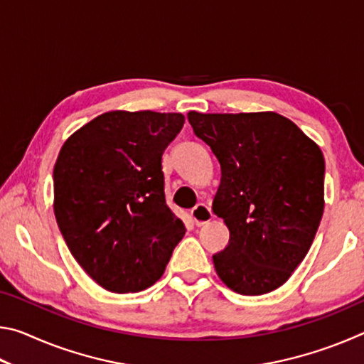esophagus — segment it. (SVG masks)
Returning <instances> with one entry per match:
<instances>
[{"label": "esophagus", "mask_w": 364, "mask_h": 364, "mask_svg": "<svg viewBox=\"0 0 364 364\" xmlns=\"http://www.w3.org/2000/svg\"><path fill=\"white\" fill-rule=\"evenodd\" d=\"M212 217H213L212 208L205 204H197L193 210H191V218H193V221L197 226L208 223V221L212 220Z\"/></svg>", "instance_id": "1"}]
</instances>
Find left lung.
<instances>
[{
	"label": "left lung",
	"mask_w": 364,
	"mask_h": 364,
	"mask_svg": "<svg viewBox=\"0 0 364 364\" xmlns=\"http://www.w3.org/2000/svg\"><path fill=\"white\" fill-rule=\"evenodd\" d=\"M221 167L213 212L230 242L213 255L231 291L262 295L291 278L310 250L324 210V157L276 112L188 114Z\"/></svg>",
	"instance_id": "1"
}]
</instances>
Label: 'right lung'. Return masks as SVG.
I'll return each instance as SVG.
<instances>
[{"label": "right lung", "mask_w": 364, "mask_h": 364, "mask_svg": "<svg viewBox=\"0 0 364 364\" xmlns=\"http://www.w3.org/2000/svg\"><path fill=\"white\" fill-rule=\"evenodd\" d=\"M181 114L106 112L65 141L53 171L54 215L86 274L110 292L144 291L186 228L165 202L162 154Z\"/></svg>", "instance_id": "obj_1"}]
</instances>
